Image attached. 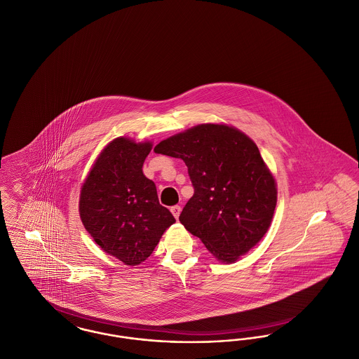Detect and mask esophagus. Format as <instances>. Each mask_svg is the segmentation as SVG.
Here are the masks:
<instances>
[{"instance_id": "34e87169", "label": "esophagus", "mask_w": 359, "mask_h": 359, "mask_svg": "<svg viewBox=\"0 0 359 359\" xmlns=\"http://www.w3.org/2000/svg\"><path fill=\"white\" fill-rule=\"evenodd\" d=\"M180 211H182V207H180V205H173V207H171V212L176 219H179Z\"/></svg>"}]
</instances>
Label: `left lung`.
Returning a JSON list of instances; mask_svg holds the SVG:
<instances>
[{"label":"left lung","instance_id":"obj_1","mask_svg":"<svg viewBox=\"0 0 359 359\" xmlns=\"http://www.w3.org/2000/svg\"><path fill=\"white\" fill-rule=\"evenodd\" d=\"M154 152L186 163L194 195L179 221L219 261H237L265 236L277 203L276 182L245 133L202 123L163 140Z\"/></svg>","mask_w":359,"mask_h":359}]
</instances>
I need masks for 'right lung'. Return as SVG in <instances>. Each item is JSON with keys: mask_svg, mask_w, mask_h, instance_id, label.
<instances>
[{"mask_svg": "<svg viewBox=\"0 0 359 359\" xmlns=\"http://www.w3.org/2000/svg\"><path fill=\"white\" fill-rule=\"evenodd\" d=\"M151 142L118 137L106 145L81 189L79 214L85 229L103 250L125 265L145 261L175 223L158 203L154 182L142 165Z\"/></svg>", "mask_w": 359, "mask_h": 359, "instance_id": "add662e5", "label": "right lung"}]
</instances>
